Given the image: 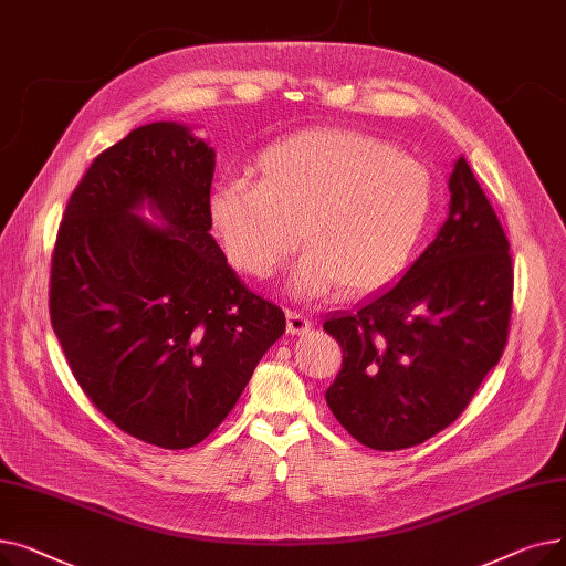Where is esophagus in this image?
<instances>
[{
	"instance_id": "obj_1",
	"label": "esophagus",
	"mask_w": 566,
	"mask_h": 566,
	"mask_svg": "<svg viewBox=\"0 0 566 566\" xmlns=\"http://www.w3.org/2000/svg\"><path fill=\"white\" fill-rule=\"evenodd\" d=\"M312 318L298 314V312H289L286 314V333L289 335H305L312 328Z\"/></svg>"
}]
</instances>
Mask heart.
Masks as SVG:
<instances>
[{
    "instance_id": "heart-1",
    "label": "heart",
    "mask_w": 566,
    "mask_h": 566,
    "mask_svg": "<svg viewBox=\"0 0 566 566\" xmlns=\"http://www.w3.org/2000/svg\"><path fill=\"white\" fill-rule=\"evenodd\" d=\"M256 184L233 176L206 203L208 224L235 271L271 277L298 248L301 298L339 284L369 293L395 282L429 227L431 171L397 146L348 128H310L265 146Z\"/></svg>"
}]
</instances>
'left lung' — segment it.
<instances>
[{"mask_svg": "<svg viewBox=\"0 0 566 566\" xmlns=\"http://www.w3.org/2000/svg\"><path fill=\"white\" fill-rule=\"evenodd\" d=\"M450 195L448 220L406 275L323 323L344 353L325 401L371 450H406L450 427L507 344L510 241L463 156Z\"/></svg>", "mask_w": 566, "mask_h": 566, "instance_id": "8db88e82", "label": "left lung"}]
</instances>
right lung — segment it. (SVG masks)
<instances>
[{
    "instance_id": "right-lung-1",
    "label": "right lung",
    "mask_w": 566,
    "mask_h": 566,
    "mask_svg": "<svg viewBox=\"0 0 566 566\" xmlns=\"http://www.w3.org/2000/svg\"><path fill=\"white\" fill-rule=\"evenodd\" d=\"M213 171L195 128H135L84 174L52 256L50 318L80 388L118 429L165 450L222 424L286 331L211 235Z\"/></svg>"
}]
</instances>
